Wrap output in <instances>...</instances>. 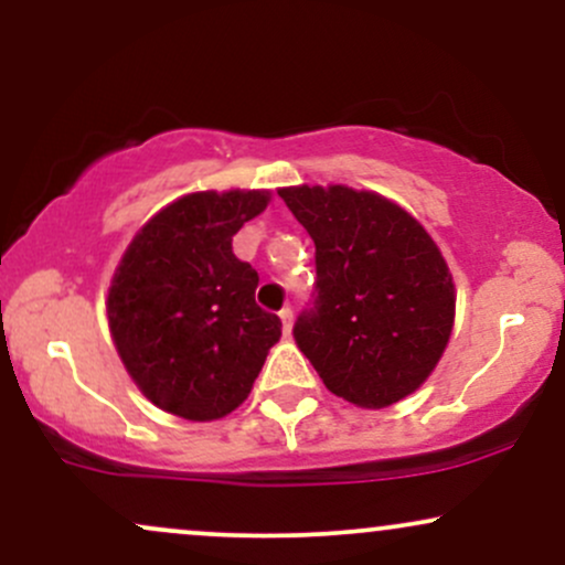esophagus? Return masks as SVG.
Instances as JSON below:
<instances>
[{"instance_id":"1","label":"esophagus","mask_w":565,"mask_h":565,"mask_svg":"<svg viewBox=\"0 0 565 565\" xmlns=\"http://www.w3.org/2000/svg\"><path fill=\"white\" fill-rule=\"evenodd\" d=\"M278 319H281L284 334H289L291 332V323H295V313H291V308H284L281 313H278Z\"/></svg>"}]
</instances>
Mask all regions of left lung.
Here are the masks:
<instances>
[{
	"mask_svg": "<svg viewBox=\"0 0 565 565\" xmlns=\"http://www.w3.org/2000/svg\"><path fill=\"white\" fill-rule=\"evenodd\" d=\"M316 244V291L297 348L323 385L364 408L427 380L454 323V284L436 242L393 201L345 185L281 188Z\"/></svg>",
	"mask_w": 565,
	"mask_h": 565,
	"instance_id": "8db88e82",
	"label": "left lung"
}]
</instances>
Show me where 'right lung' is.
Masks as SVG:
<instances>
[{"label": "right lung", "mask_w": 565, "mask_h": 565, "mask_svg": "<svg viewBox=\"0 0 565 565\" xmlns=\"http://www.w3.org/2000/svg\"><path fill=\"white\" fill-rule=\"evenodd\" d=\"M268 206L265 191L191 193L132 238L108 289V327L148 401L193 423L231 414L281 337L255 302L260 276L233 236Z\"/></svg>", "instance_id": "add662e5"}]
</instances>
